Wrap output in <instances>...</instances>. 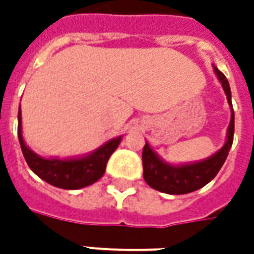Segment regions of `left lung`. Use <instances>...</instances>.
I'll list each match as a JSON object with an SVG mask.
<instances>
[{
    "label": "left lung",
    "mask_w": 254,
    "mask_h": 254,
    "mask_svg": "<svg viewBox=\"0 0 254 254\" xmlns=\"http://www.w3.org/2000/svg\"><path fill=\"white\" fill-rule=\"evenodd\" d=\"M215 72L225 89L228 102L232 104L228 79L219 69L215 67ZM233 132H235V114L232 110V119H230L229 128H228V141L225 142L222 150H219L215 155H212L205 161L181 165V167H172L162 162L158 158V155L152 151L150 145L145 142L142 148L144 180L154 190L170 193V195H182V193H190V192L199 190L213 180L222 168L233 142Z\"/></svg>",
    "instance_id": "8db88e82"
}]
</instances>
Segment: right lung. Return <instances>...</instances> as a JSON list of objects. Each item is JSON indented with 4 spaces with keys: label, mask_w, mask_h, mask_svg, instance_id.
Returning a JSON list of instances; mask_svg holds the SVG:
<instances>
[{
    "label": "right lung",
    "mask_w": 254,
    "mask_h": 254,
    "mask_svg": "<svg viewBox=\"0 0 254 254\" xmlns=\"http://www.w3.org/2000/svg\"><path fill=\"white\" fill-rule=\"evenodd\" d=\"M18 140L25 161L35 174L46 181L48 184L62 188V190H79L87 185H92L100 180L106 171V165L113 152L119 147L122 137L113 138L102 145L99 150L76 160H45L36 155L25 145L22 132H21V107L18 113Z\"/></svg>",
    "instance_id": "right-lung-1"
}]
</instances>
